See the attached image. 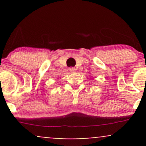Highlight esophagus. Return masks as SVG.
<instances>
[{"label": "esophagus", "instance_id": "esophagus-1", "mask_svg": "<svg viewBox=\"0 0 146 146\" xmlns=\"http://www.w3.org/2000/svg\"><path fill=\"white\" fill-rule=\"evenodd\" d=\"M69 71L71 73H75V72L76 71V68L74 67H71L69 68Z\"/></svg>", "mask_w": 146, "mask_h": 146}]
</instances>
